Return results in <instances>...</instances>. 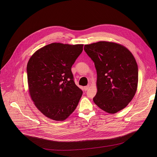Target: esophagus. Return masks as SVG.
I'll return each instance as SVG.
<instances>
[{
    "label": "esophagus",
    "instance_id": "1",
    "mask_svg": "<svg viewBox=\"0 0 157 157\" xmlns=\"http://www.w3.org/2000/svg\"><path fill=\"white\" fill-rule=\"evenodd\" d=\"M89 88H90V86H89V85H87V86H84V90H85V91H87Z\"/></svg>",
    "mask_w": 157,
    "mask_h": 157
}]
</instances>
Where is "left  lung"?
<instances>
[{"mask_svg": "<svg viewBox=\"0 0 157 157\" xmlns=\"http://www.w3.org/2000/svg\"><path fill=\"white\" fill-rule=\"evenodd\" d=\"M97 73V93L93 101L111 114L124 108L134 98L138 83V67L132 54L119 44L99 41L84 46Z\"/></svg>", "mask_w": 157, "mask_h": 157, "instance_id": "left-lung-1", "label": "left lung"}]
</instances>
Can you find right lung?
I'll use <instances>...</instances> for the list:
<instances>
[{
  "mask_svg": "<svg viewBox=\"0 0 157 157\" xmlns=\"http://www.w3.org/2000/svg\"><path fill=\"white\" fill-rule=\"evenodd\" d=\"M83 44L54 43L36 51L28 62L29 93L47 117L64 121L77 108L83 91L74 82L71 68Z\"/></svg>",
  "mask_w": 157,
  "mask_h": 157,
  "instance_id": "right-lung-1",
  "label": "right lung"
}]
</instances>
